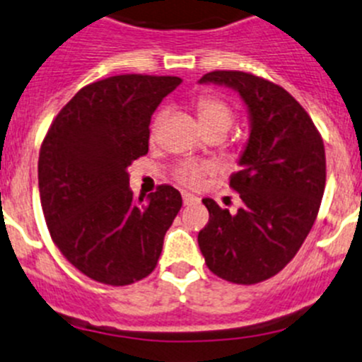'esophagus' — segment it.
Masks as SVG:
<instances>
[{"instance_id":"34e87169","label":"esophagus","mask_w":362,"mask_h":362,"mask_svg":"<svg viewBox=\"0 0 362 362\" xmlns=\"http://www.w3.org/2000/svg\"><path fill=\"white\" fill-rule=\"evenodd\" d=\"M182 199H184V205H192V203H198V196L191 194V192H182Z\"/></svg>"}]
</instances>
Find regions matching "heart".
Returning <instances> with one entry per match:
<instances>
[{
    "mask_svg": "<svg viewBox=\"0 0 362 362\" xmlns=\"http://www.w3.org/2000/svg\"><path fill=\"white\" fill-rule=\"evenodd\" d=\"M196 111H198V118L202 122L203 129L206 132L214 131V129H223L228 131L233 122V111L231 107L224 103L223 99L214 95H202L196 99L194 103ZM164 117H166V111L159 110L157 115L153 117L152 122V138H156L157 131H159V125L163 124ZM212 170V166L206 163L196 159H187L182 160L175 166L173 177L175 180L180 182L182 185H187V187H198L202 184L203 177H205L209 171Z\"/></svg>",
    "mask_w": 362,
    "mask_h": 362,
    "instance_id": "b5f03b06",
    "label": "heart"
}]
</instances>
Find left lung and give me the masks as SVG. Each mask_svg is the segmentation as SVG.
Segmentation results:
<instances>
[{
	"mask_svg": "<svg viewBox=\"0 0 362 362\" xmlns=\"http://www.w3.org/2000/svg\"><path fill=\"white\" fill-rule=\"evenodd\" d=\"M199 83L226 84L240 93L251 120L240 171L230 187L240 194L237 214L205 198L209 223L198 233L214 274L256 285L285 269L318 216L325 189V148L303 106L279 84L240 70H214Z\"/></svg>",
	"mask_w": 362,
	"mask_h": 362,
	"instance_id": "left-lung-1",
	"label": "left lung"
}]
</instances>
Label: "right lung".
I'll return each mask as SVG.
<instances>
[{
	"label": "right lung",
	"instance_id": "obj_1",
	"mask_svg": "<svg viewBox=\"0 0 362 362\" xmlns=\"http://www.w3.org/2000/svg\"><path fill=\"white\" fill-rule=\"evenodd\" d=\"M180 77L124 74L81 88L52 120L38 191L52 242L93 281L125 286L156 269L182 206L171 185L134 199L127 168L148 153L150 118Z\"/></svg>",
	"mask_w": 362,
	"mask_h": 362
}]
</instances>
